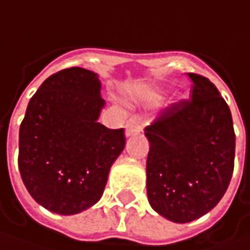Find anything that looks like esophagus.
<instances>
[{
    "label": "esophagus",
    "instance_id": "obj_1",
    "mask_svg": "<svg viewBox=\"0 0 250 250\" xmlns=\"http://www.w3.org/2000/svg\"><path fill=\"white\" fill-rule=\"evenodd\" d=\"M143 123H145V120H143V117H140V116H133L131 119H128V120H127V123H125V131H127V136H130V134H136V133H140V131H142V128H143Z\"/></svg>",
    "mask_w": 250,
    "mask_h": 250
}]
</instances>
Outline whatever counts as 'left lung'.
<instances>
[{"mask_svg":"<svg viewBox=\"0 0 250 250\" xmlns=\"http://www.w3.org/2000/svg\"><path fill=\"white\" fill-rule=\"evenodd\" d=\"M192 97L163 108L145 128L150 143L147 197L176 223L210 212L226 192L235 165V130L229 105L213 83L189 73Z\"/></svg>","mask_w":250,"mask_h":250,"instance_id":"1","label":"left lung"}]
</instances>
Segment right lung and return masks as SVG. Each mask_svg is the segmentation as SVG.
<instances>
[{
  "label": "right lung",
  "mask_w": 250,
  "mask_h": 250,
  "mask_svg": "<svg viewBox=\"0 0 250 250\" xmlns=\"http://www.w3.org/2000/svg\"><path fill=\"white\" fill-rule=\"evenodd\" d=\"M99 76L81 67L45 80L20 125L18 169L28 193L58 215H76L102 197L125 145V130L99 123Z\"/></svg>",
  "instance_id": "obj_1"
}]
</instances>
